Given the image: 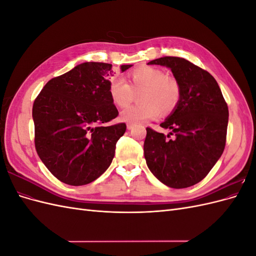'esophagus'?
<instances>
[{
  "label": "esophagus",
  "mask_w": 256,
  "mask_h": 256,
  "mask_svg": "<svg viewBox=\"0 0 256 256\" xmlns=\"http://www.w3.org/2000/svg\"><path fill=\"white\" fill-rule=\"evenodd\" d=\"M134 128V124H127V129L128 130H131Z\"/></svg>",
  "instance_id": "obj_1"
}]
</instances>
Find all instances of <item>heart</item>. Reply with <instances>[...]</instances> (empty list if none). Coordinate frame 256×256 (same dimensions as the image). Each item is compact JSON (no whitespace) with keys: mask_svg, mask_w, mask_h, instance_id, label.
Wrapping results in <instances>:
<instances>
[{"mask_svg":"<svg viewBox=\"0 0 256 256\" xmlns=\"http://www.w3.org/2000/svg\"><path fill=\"white\" fill-rule=\"evenodd\" d=\"M128 84L120 79H112L109 83V95L112 102L118 108L127 106L138 92L140 104L130 106L120 112L122 122L138 124L152 120L160 114H171L180 104V85L171 76L152 66H140L127 76Z\"/></svg>","mask_w":256,"mask_h":256,"instance_id":"b5f03b06","label":"heart"}]
</instances>
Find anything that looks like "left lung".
<instances>
[{"mask_svg": "<svg viewBox=\"0 0 256 256\" xmlns=\"http://www.w3.org/2000/svg\"><path fill=\"white\" fill-rule=\"evenodd\" d=\"M148 65L171 69L182 95L176 109L160 124L171 132L166 136L146 128V164L168 187H191L209 173L224 150L228 104L214 76L191 62L164 56L150 60ZM170 135L174 136L168 139Z\"/></svg>", "mask_w": 256, "mask_h": 256, "instance_id": "1", "label": "left lung"}]
</instances>
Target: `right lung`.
Masks as SVG:
<instances>
[{"mask_svg": "<svg viewBox=\"0 0 256 256\" xmlns=\"http://www.w3.org/2000/svg\"><path fill=\"white\" fill-rule=\"evenodd\" d=\"M131 66L122 65L120 72ZM111 76V64L86 62L51 79L35 99L36 150L62 182L88 184L111 164L126 131L124 122L106 125L118 115L109 95Z\"/></svg>", "mask_w": 256, "mask_h": 256, "instance_id": "add662e5", "label": "right lung"}]
</instances>
